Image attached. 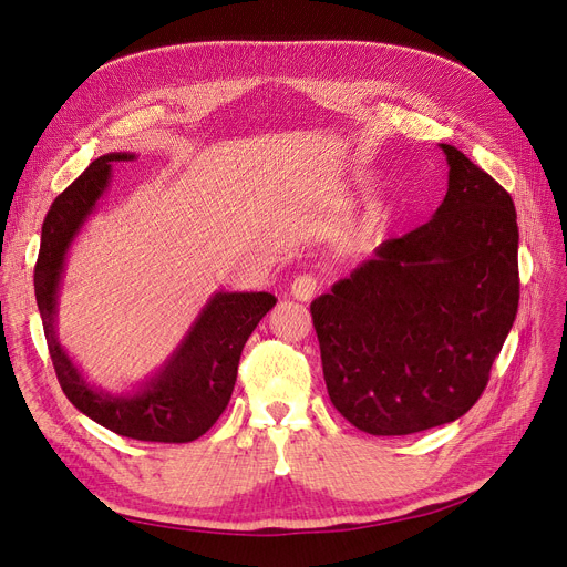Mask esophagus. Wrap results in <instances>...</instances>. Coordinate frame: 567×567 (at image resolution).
Returning <instances> with one entry per match:
<instances>
[{"label":"esophagus","instance_id":"obj_1","mask_svg":"<svg viewBox=\"0 0 567 567\" xmlns=\"http://www.w3.org/2000/svg\"><path fill=\"white\" fill-rule=\"evenodd\" d=\"M316 292H319V281H316V277H311V275H300L296 281L290 284V296L300 302L311 300Z\"/></svg>","mask_w":567,"mask_h":567}]
</instances>
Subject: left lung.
I'll use <instances>...</instances> for the list:
<instances>
[{
	"mask_svg": "<svg viewBox=\"0 0 567 567\" xmlns=\"http://www.w3.org/2000/svg\"><path fill=\"white\" fill-rule=\"evenodd\" d=\"M446 197L311 302L328 395L362 433L412 435L484 393L518 309L509 193L456 146Z\"/></svg>",
	"mask_w": 567,
	"mask_h": 567,
	"instance_id": "1",
	"label": "left lung"
}]
</instances>
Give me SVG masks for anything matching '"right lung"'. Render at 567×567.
<instances>
[{
    "instance_id": "1",
    "label": "right lung",
    "mask_w": 567,
    "mask_h": 567,
    "mask_svg": "<svg viewBox=\"0 0 567 567\" xmlns=\"http://www.w3.org/2000/svg\"><path fill=\"white\" fill-rule=\"evenodd\" d=\"M132 157V153L97 157L70 188L55 197L41 228L34 292L58 381L76 410L123 437L184 444L205 435L225 412L246 339L277 305V298L269 292H216L184 342L140 391L111 395L90 386L58 342V288L64 256L104 195L111 165Z\"/></svg>"
}]
</instances>
